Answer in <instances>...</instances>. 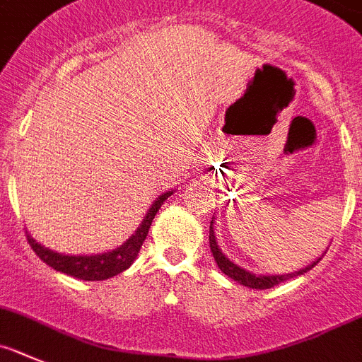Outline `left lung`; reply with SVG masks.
Here are the masks:
<instances>
[{
	"label": "left lung",
	"mask_w": 362,
	"mask_h": 362,
	"mask_svg": "<svg viewBox=\"0 0 362 362\" xmlns=\"http://www.w3.org/2000/svg\"><path fill=\"white\" fill-rule=\"evenodd\" d=\"M214 220H211V227H209V247H211V252H213L214 256V262H216V265L220 267V270L223 272L226 276H229L230 279H234V281H238L240 285L243 286H249V288H259V291H263V288H272L274 285H279L281 281H286V279L294 278V276H301L305 274V272H308V270L312 269V267H315L319 263L317 258L315 262H312L310 265H307L305 269H299L298 272H292V274H276V276H258V274H252V272H249V270L242 269V267H238L236 263L230 262L229 258H227L226 254L221 252L220 247H218V242H216V236H214Z\"/></svg>",
	"instance_id": "left-lung-1"
}]
</instances>
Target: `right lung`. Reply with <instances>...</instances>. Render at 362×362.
<instances>
[{
    "mask_svg": "<svg viewBox=\"0 0 362 362\" xmlns=\"http://www.w3.org/2000/svg\"><path fill=\"white\" fill-rule=\"evenodd\" d=\"M171 194H173V191H168V193L160 194L157 200L153 202L148 214L142 220L141 227L135 230V234L128 238L122 245L113 250H108V252L93 254V256H66V254L54 252L52 249L43 247L41 243L35 242L30 234H27V240L30 243L32 250L54 270H59V272L74 276L77 279H84V281H103V279L113 278V276L124 272L135 262L136 254H139L146 236H148L153 218L158 213L164 200H168V197H171Z\"/></svg>",
    "mask_w": 362,
    "mask_h": 362,
    "instance_id": "right-lung-1",
    "label": "right lung"
}]
</instances>
